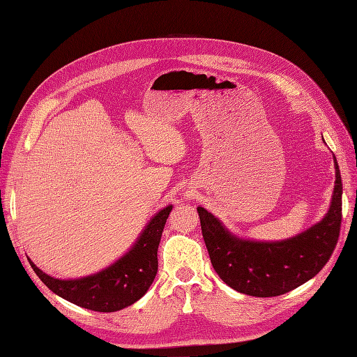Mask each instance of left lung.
Masks as SVG:
<instances>
[{"instance_id": "1", "label": "left lung", "mask_w": 357, "mask_h": 357, "mask_svg": "<svg viewBox=\"0 0 357 357\" xmlns=\"http://www.w3.org/2000/svg\"><path fill=\"white\" fill-rule=\"evenodd\" d=\"M334 167L335 185L325 216L285 240L243 238L204 207H197L210 261L223 282L247 296L275 297L291 291L321 272L334 252L341 227L342 183L335 157Z\"/></svg>"}]
</instances>
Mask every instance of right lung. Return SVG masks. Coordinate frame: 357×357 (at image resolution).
<instances>
[{
    "label": "right lung",
    "mask_w": 357,
    "mask_h": 357,
    "mask_svg": "<svg viewBox=\"0 0 357 357\" xmlns=\"http://www.w3.org/2000/svg\"><path fill=\"white\" fill-rule=\"evenodd\" d=\"M174 206L169 204L149 220L137 241L110 266L75 280L54 278L29 260L32 269L52 293L76 306L96 312H117L138 301L153 284L157 248Z\"/></svg>",
    "instance_id": "obj_1"
}]
</instances>
